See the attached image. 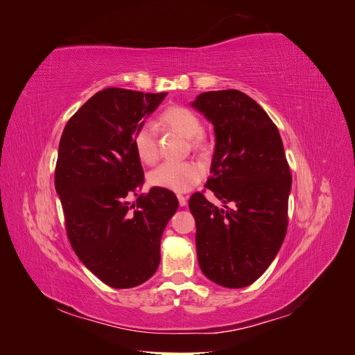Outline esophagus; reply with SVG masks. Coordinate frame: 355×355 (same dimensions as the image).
I'll list each match as a JSON object with an SVG mask.
<instances>
[{"mask_svg":"<svg viewBox=\"0 0 355 355\" xmlns=\"http://www.w3.org/2000/svg\"><path fill=\"white\" fill-rule=\"evenodd\" d=\"M178 200H179V204H180L182 207L187 206V202H188V198H187V197H184L182 194H179V196H178Z\"/></svg>","mask_w":355,"mask_h":355,"instance_id":"1","label":"esophagus"}]
</instances>
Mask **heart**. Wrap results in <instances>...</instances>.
<instances>
[{"label":"heart","mask_w":355,"mask_h":355,"mask_svg":"<svg viewBox=\"0 0 355 355\" xmlns=\"http://www.w3.org/2000/svg\"><path fill=\"white\" fill-rule=\"evenodd\" d=\"M158 121L184 137H188L191 146L204 151L209 141L202 133V121L188 106L170 105L158 115ZM133 146L137 157L146 164H154L158 158V144L155 128L149 123H142L133 133ZM202 167L196 161H166L149 175V182L157 188L173 192H185L201 180Z\"/></svg>","instance_id":"heart-1"}]
</instances>
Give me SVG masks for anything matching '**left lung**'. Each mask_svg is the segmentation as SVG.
<instances>
[{
  "label": "left lung",
  "instance_id": "left-lung-1",
  "mask_svg": "<svg viewBox=\"0 0 355 355\" xmlns=\"http://www.w3.org/2000/svg\"><path fill=\"white\" fill-rule=\"evenodd\" d=\"M192 106L214 127L216 146L206 188L189 198L196 219L197 256L209 280L230 288L259 278L284 241L292 188L277 125L252 98L239 90L201 93Z\"/></svg>",
  "mask_w": 355,
  "mask_h": 355
}]
</instances>
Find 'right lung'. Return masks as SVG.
I'll return each mask as SVG.
<instances>
[{"instance_id": "right-lung-1", "label": "right lung", "mask_w": 355, "mask_h": 355, "mask_svg": "<svg viewBox=\"0 0 355 355\" xmlns=\"http://www.w3.org/2000/svg\"><path fill=\"white\" fill-rule=\"evenodd\" d=\"M166 94L98 92L69 118L59 142L55 187L68 240L114 288L136 287L155 274L161 235L179 206L173 192L157 187L132 206L127 201L144 184L133 133Z\"/></svg>"}]
</instances>
